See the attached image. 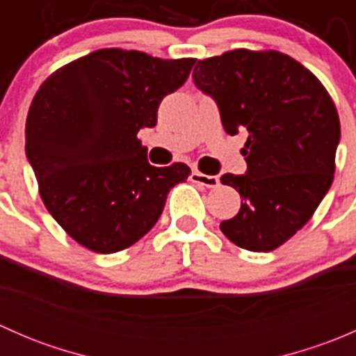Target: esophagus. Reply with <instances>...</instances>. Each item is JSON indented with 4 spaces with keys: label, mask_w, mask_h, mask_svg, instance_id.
<instances>
[{
    "label": "esophagus",
    "mask_w": 356,
    "mask_h": 356,
    "mask_svg": "<svg viewBox=\"0 0 356 356\" xmlns=\"http://www.w3.org/2000/svg\"><path fill=\"white\" fill-rule=\"evenodd\" d=\"M191 181L196 182V184L204 186V188H208V189H215L218 186V177H215V175L201 174V172H198V170H193Z\"/></svg>",
    "instance_id": "esophagus-1"
}]
</instances>
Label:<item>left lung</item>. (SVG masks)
I'll list each match as a JSON object with an SVG mask.
<instances>
[{"label": "left lung", "instance_id": "left-lung-1", "mask_svg": "<svg viewBox=\"0 0 356 356\" xmlns=\"http://www.w3.org/2000/svg\"><path fill=\"white\" fill-rule=\"evenodd\" d=\"M193 81L217 103L227 134L248 132L246 172L220 177L241 196L220 231L245 250H275L310 220L332 184L341 127L331 96L279 51L234 49L200 60Z\"/></svg>", "mask_w": 356, "mask_h": 356}]
</instances>
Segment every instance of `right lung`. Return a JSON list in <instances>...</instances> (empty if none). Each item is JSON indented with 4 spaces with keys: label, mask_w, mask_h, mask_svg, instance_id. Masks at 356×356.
<instances>
[{
    "label": "right lung",
    "mask_w": 356,
    "mask_h": 356,
    "mask_svg": "<svg viewBox=\"0 0 356 356\" xmlns=\"http://www.w3.org/2000/svg\"><path fill=\"white\" fill-rule=\"evenodd\" d=\"M195 58L108 48L53 72L29 108L25 155L46 208L79 245L115 253L148 234L186 163L153 167L138 139Z\"/></svg>",
    "instance_id": "1"
}]
</instances>
